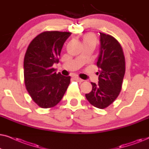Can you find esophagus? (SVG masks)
I'll return each instance as SVG.
<instances>
[{"instance_id": "obj_1", "label": "esophagus", "mask_w": 149, "mask_h": 149, "mask_svg": "<svg viewBox=\"0 0 149 149\" xmlns=\"http://www.w3.org/2000/svg\"><path fill=\"white\" fill-rule=\"evenodd\" d=\"M74 80L77 81V82H79V83H81V82H83V79H80V78H79V77H74Z\"/></svg>"}]
</instances>
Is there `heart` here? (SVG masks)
<instances>
[{
    "label": "heart",
    "mask_w": 149,
    "mask_h": 149,
    "mask_svg": "<svg viewBox=\"0 0 149 149\" xmlns=\"http://www.w3.org/2000/svg\"><path fill=\"white\" fill-rule=\"evenodd\" d=\"M89 40H95L94 37L90 34H87V35H85L84 36V38H83V42L89 41Z\"/></svg>",
    "instance_id": "heart-1"
}]
</instances>
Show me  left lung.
Wrapping results in <instances>:
<instances>
[{
  "instance_id": "left-lung-1",
  "label": "left lung",
  "mask_w": 149,
  "mask_h": 149,
  "mask_svg": "<svg viewBox=\"0 0 149 149\" xmlns=\"http://www.w3.org/2000/svg\"><path fill=\"white\" fill-rule=\"evenodd\" d=\"M100 34V47L97 66L98 84L91 83L92 90L85 97L93 107L103 109L119 95L125 72V60L121 45L113 36Z\"/></svg>"
}]
</instances>
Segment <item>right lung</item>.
I'll use <instances>...</instances> for the list:
<instances>
[{"mask_svg":"<svg viewBox=\"0 0 149 149\" xmlns=\"http://www.w3.org/2000/svg\"><path fill=\"white\" fill-rule=\"evenodd\" d=\"M71 32L46 31L30 42L24 60V82L32 100L43 109L60 102L70 83V77L57 74L61 50Z\"/></svg>","mask_w":149,"mask_h":149,"instance_id":"add662e5","label":"right lung"}]
</instances>
